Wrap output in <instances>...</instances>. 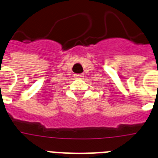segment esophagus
Segmentation results:
<instances>
[{"label":"esophagus","instance_id":"obj_1","mask_svg":"<svg viewBox=\"0 0 158 158\" xmlns=\"http://www.w3.org/2000/svg\"><path fill=\"white\" fill-rule=\"evenodd\" d=\"M74 75H75V78H81V77H83V74H75Z\"/></svg>","mask_w":158,"mask_h":158}]
</instances>
